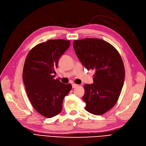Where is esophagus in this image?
Listing matches in <instances>:
<instances>
[{"instance_id": "34e87169", "label": "esophagus", "mask_w": 146, "mask_h": 146, "mask_svg": "<svg viewBox=\"0 0 146 146\" xmlns=\"http://www.w3.org/2000/svg\"><path fill=\"white\" fill-rule=\"evenodd\" d=\"M78 87V84H72V87H73V88H76V87Z\"/></svg>"}]
</instances>
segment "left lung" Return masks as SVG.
Wrapping results in <instances>:
<instances>
[{
    "label": "left lung",
    "instance_id": "8db88e82",
    "mask_svg": "<svg viewBox=\"0 0 146 146\" xmlns=\"http://www.w3.org/2000/svg\"><path fill=\"white\" fill-rule=\"evenodd\" d=\"M73 48L82 64L95 72L93 83L85 84L82 97L85 109L101 115L116 104L123 87L125 69L117 50L109 42L98 38L73 41Z\"/></svg>",
    "mask_w": 146,
    "mask_h": 146
}]
</instances>
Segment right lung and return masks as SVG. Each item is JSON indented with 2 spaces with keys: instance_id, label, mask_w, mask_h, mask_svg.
Returning a JSON list of instances; mask_svg holds the SVG:
<instances>
[{
  "instance_id": "1",
  "label": "right lung",
  "mask_w": 146,
  "mask_h": 146,
  "mask_svg": "<svg viewBox=\"0 0 146 146\" xmlns=\"http://www.w3.org/2000/svg\"><path fill=\"white\" fill-rule=\"evenodd\" d=\"M70 41L51 39L34 46L27 54L23 69V81L32 106L41 115L50 118L59 114L65 96L72 90L54 79L60 57Z\"/></svg>"
}]
</instances>
